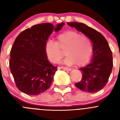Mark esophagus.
I'll list each match as a JSON object with an SVG mask.
<instances>
[{"label": "esophagus", "mask_w": 120, "mask_h": 120, "mask_svg": "<svg viewBox=\"0 0 120 120\" xmlns=\"http://www.w3.org/2000/svg\"><path fill=\"white\" fill-rule=\"evenodd\" d=\"M60 68H61V69H63V70H65V71H71V68H68L67 67H61Z\"/></svg>", "instance_id": "34e87169"}]
</instances>
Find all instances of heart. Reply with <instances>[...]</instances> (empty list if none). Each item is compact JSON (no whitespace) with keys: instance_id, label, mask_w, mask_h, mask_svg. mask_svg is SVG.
Segmentation results:
<instances>
[{"instance_id":"obj_1","label":"heart","mask_w":120,"mask_h":120,"mask_svg":"<svg viewBox=\"0 0 120 120\" xmlns=\"http://www.w3.org/2000/svg\"><path fill=\"white\" fill-rule=\"evenodd\" d=\"M56 42L49 40L45 45V52L54 63L59 62L66 55L64 63L78 66L85 64L91 56L92 47L90 39L74 31H67L58 35Z\"/></svg>"}]
</instances>
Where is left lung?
<instances>
[{
  "label": "left lung",
  "mask_w": 120,
  "mask_h": 120,
  "mask_svg": "<svg viewBox=\"0 0 120 120\" xmlns=\"http://www.w3.org/2000/svg\"><path fill=\"white\" fill-rule=\"evenodd\" d=\"M67 24L87 36L93 44L92 61L79 68L82 77L75 85L84 92H98L105 86L112 71V54L108 42L101 34L83 23L71 22Z\"/></svg>",
  "instance_id": "obj_1"
}]
</instances>
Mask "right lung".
Segmentation results:
<instances>
[{
    "mask_svg": "<svg viewBox=\"0 0 120 120\" xmlns=\"http://www.w3.org/2000/svg\"><path fill=\"white\" fill-rule=\"evenodd\" d=\"M64 23L54 28L50 23L34 25L21 32L10 50L9 67L16 86L29 95H38L48 90L53 81L57 67L48 60L45 45L52 33Z\"/></svg>",
    "mask_w": 120,
    "mask_h": 120,
    "instance_id": "obj_1",
    "label": "right lung"
}]
</instances>
